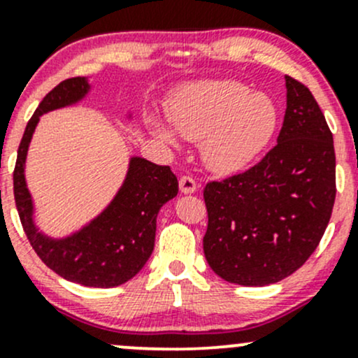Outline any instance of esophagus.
Returning a JSON list of instances; mask_svg holds the SVG:
<instances>
[{"label":"esophagus","mask_w":358,"mask_h":358,"mask_svg":"<svg viewBox=\"0 0 358 358\" xmlns=\"http://www.w3.org/2000/svg\"><path fill=\"white\" fill-rule=\"evenodd\" d=\"M179 187H180V193L191 194V193H196L198 184H196V180L191 178V176H182V178L179 179Z\"/></svg>","instance_id":"esophagus-1"}]
</instances>
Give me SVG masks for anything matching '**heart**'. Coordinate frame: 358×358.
<instances>
[{
    "label": "heart",
    "mask_w": 358,
    "mask_h": 358,
    "mask_svg": "<svg viewBox=\"0 0 358 358\" xmlns=\"http://www.w3.org/2000/svg\"><path fill=\"white\" fill-rule=\"evenodd\" d=\"M169 117L179 134L201 141L206 165L218 172L245 167L270 143L278 124V110L270 95L251 92L234 80L201 82L172 97ZM153 129L164 140H174L167 126Z\"/></svg>",
    "instance_id": "obj_1"
}]
</instances>
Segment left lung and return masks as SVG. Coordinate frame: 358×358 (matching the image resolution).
Wrapping results in <instances>:
<instances>
[{
  "label": "left lung",
  "mask_w": 358,
  "mask_h": 358,
  "mask_svg": "<svg viewBox=\"0 0 358 358\" xmlns=\"http://www.w3.org/2000/svg\"><path fill=\"white\" fill-rule=\"evenodd\" d=\"M278 143L256 165L203 191V251L225 282L263 287L287 278L316 251L336 196L333 134L310 90L285 76Z\"/></svg>",
  "instance_id": "left-lung-1"
}]
</instances>
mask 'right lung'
I'll return each mask as SVG.
<instances>
[{
  "label": "right lung",
  "instance_id": "obj_1",
  "mask_svg": "<svg viewBox=\"0 0 358 358\" xmlns=\"http://www.w3.org/2000/svg\"><path fill=\"white\" fill-rule=\"evenodd\" d=\"M88 88L87 80L76 76L61 82L42 99L18 147L13 194L27 239L45 266L80 285L110 288L131 280L145 266L155 245L157 215L178 194L179 182L169 165L133 157L124 184L95 220L64 239H49L37 232L24 174L34 129L42 114L78 102Z\"/></svg>",
  "mask_w": 358,
  "mask_h": 358
}]
</instances>
